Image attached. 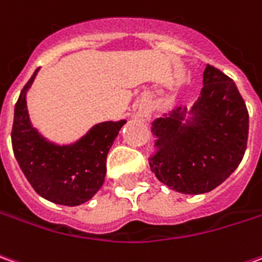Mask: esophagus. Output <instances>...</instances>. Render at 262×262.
Here are the masks:
<instances>
[{
    "label": "esophagus",
    "instance_id": "34e87169",
    "mask_svg": "<svg viewBox=\"0 0 262 262\" xmlns=\"http://www.w3.org/2000/svg\"><path fill=\"white\" fill-rule=\"evenodd\" d=\"M136 117L142 122H149L150 120V113H149L148 107H145V105L139 107V110L136 112Z\"/></svg>",
    "mask_w": 262,
    "mask_h": 262
}]
</instances>
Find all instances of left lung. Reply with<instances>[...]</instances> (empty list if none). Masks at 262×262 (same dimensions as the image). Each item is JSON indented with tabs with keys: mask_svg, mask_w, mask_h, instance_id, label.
<instances>
[{
	"mask_svg": "<svg viewBox=\"0 0 262 262\" xmlns=\"http://www.w3.org/2000/svg\"><path fill=\"white\" fill-rule=\"evenodd\" d=\"M149 167L161 183L183 194L214 190L244 158L249 116L236 84L207 65L203 88L190 110L178 105L152 122Z\"/></svg>",
	"mask_w": 262,
	"mask_h": 262,
	"instance_id": "1",
	"label": "left lung"
}]
</instances>
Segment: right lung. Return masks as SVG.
<instances>
[{"label":"right lung","mask_w":262,"mask_h":262,"mask_svg":"<svg viewBox=\"0 0 262 262\" xmlns=\"http://www.w3.org/2000/svg\"><path fill=\"white\" fill-rule=\"evenodd\" d=\"M37 72L24 85L14 108V157L39 195L52 203L79 206L91 200L104 184L107 154L126 120L97 123L68 145L46 139L33 127L27 110V91Z\"/></svg>","instance_id":"obj_1"}]
</instances>
